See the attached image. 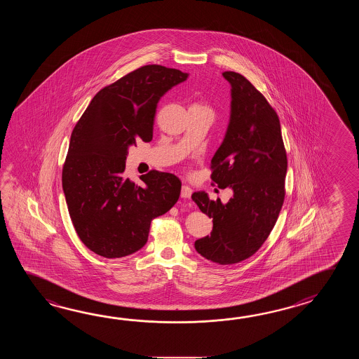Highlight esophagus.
I'll list each match as a JSON object with an SVG mask.
<instances>
[{"label": "esophagus", "mask_w": 359, "mask_h": 359, "mask_svg": "<svg viewBox=\"0 0 359 359\" xmlns=\"http://www.w3.org/2000/svg\"><path fill=\"white\" fill-rule=\"evenodd\" d=\"M191 195H192V190H191V187L189 186H182V189H181V198H190Z\"/></svg>", "instance_id": "obj_1"}]
</instances>
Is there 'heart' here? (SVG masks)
Returning <instances> with one entry per match:
<instances>
[{"label": "heart", "mask_w": 359, "mask_h": 359, "mask_svg": "<svg viewBox=\"0 0 359 359\" xmlns=\"http://www.w3.org/2000/svg\"><path fill=\"white\" fill-rule=\"evenodd\" d=\"M195 107H200V105H195Z\"/></svg>", "instance_id": "obj_1"}]
</instances>
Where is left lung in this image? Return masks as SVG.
I'll list each match as a JSON object with an SVG mask.
<instances>
[{
    "mask_svg": "<svg viewBox=\"0 0 359 359\" xmlns=\"http://www.w3.org/2000/svg\"><path fill=\"white\" fill-rule=\"evenodd\" d=\"M231 84V118L212 159V181L229 187L227 204L204 191L192 200L213 218L210 236L195 241L196 252L222 266L250 258L275 227L285 198L287 158L275 109L244 76L224 72Z\"/></svg>",
    "mask_w": 359,
    "mask_h": 359,
    "instance_id": "obj_1",
    "label": "left lung"
}]
</instances>
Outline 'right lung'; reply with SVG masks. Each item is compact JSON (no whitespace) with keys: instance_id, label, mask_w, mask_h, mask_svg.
Wrapping results in <instances>:
<instances>
[{"instance_id":"obj_1","label":"right lung","mask_w":359,"mask_h":359,"mask_svg":"<svg viewBox=\"0 0 359 359\" xmlns=\"http://www.w3.org/2000/svg\"><path fill=\"white\" fill-rule=\"evenodd\" d=\"M178 69L145 65L100 90L76 122L62 167V190L76 235L91 252L122 258L147 241L154 218L181 194L172 173L150 170L144 184L124 177L128 147L153 140L161 96L187 79Z\"/></svg>"}]
</instances>
